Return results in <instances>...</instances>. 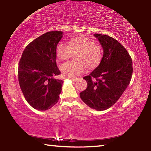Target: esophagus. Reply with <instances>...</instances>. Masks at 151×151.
Wrapping results in <instances>:
<instances>
[{"label":"esophagus","mask_w":151,"mask_h":151,"mask_svg":"<svg viewBox=\"0 0 151 151\" xmlns=\"http://www.w3.org/2000/svg\"><path fill=\"white\" fill-rule=\"evenodd\" d=\"M70 80H72L73 81H76V78H70Z\"/></svg>","instance_id":"34e87169"}]
</instances>
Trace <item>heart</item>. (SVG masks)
<instances>
[{"label": "heart", "instance_id": "b5f03b06", "mask_svg": "<svg viewBox=\"0 0 151 151\" xmlns=\"http://www.w3.org/2000/svg\"><path fill=\"white\" fill-rule=\"evenodd\" d=\"M72 53H76V61L64 63L60 66L61 72L65 77L75 78L83 73L86 67L93 69L99 65L103 58L101 46L85 36L71 38L67 45L60 42L56 48V55L61 60L69 59Z\"/></svg>", "mask_w": 151, "mask_h": 151}]
</instances>
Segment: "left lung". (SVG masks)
Instances as JSON below:
<instances>
[{"label": "left lung", "instance_id": "8db88e82", "mask_svg": "<svg viewBox=\"0 0 151 151\" xmlns=\"http://www.w3.org/2000/svg\"><path fill=\"white\" fill-rule=\"evenodd\" d=\"M103 48L101 63L83 77L87 88L80 93L81 99L91 109L104 111L114 105L131 80L132 61L123 46L108 35L94 34Z\"/></svg>", "mask_w": 151, "mask_h": 151}]
</instances>
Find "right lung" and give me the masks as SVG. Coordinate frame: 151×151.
Returning a JSON list of instances; mask_svg holds the SVG:
<instances>
[{"mask_svg": "<svg viewBox=\"0 0 151 151\" xmlns=\"http://www.w3.org/2000/svg\"><path fill=\"white\" fill-rule=\"evenodd\" d=\"M62 37V31L42 35L27 46L19 61L20 87L28 103L39 111L50 109L59 99L63 81L54 76L60 74L56 48Z\"/></svg>", "mask_w": 151, "mask_h": 151, "instance_id": "right-lung-1", "label": "right lung"}]
</instances>
